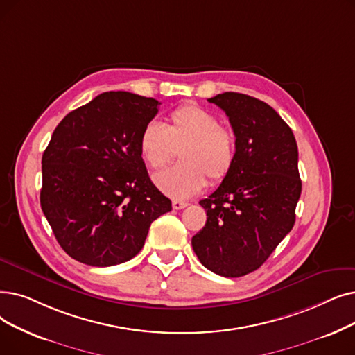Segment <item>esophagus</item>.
Listing matches in <instances>:
<instances>
[{
	"label": "esophagus",
	"instance_id": "obj_1",
	"mask_svg": "<svg viewBox=\"0 0 355 355\" xmlns=\"http://www.w3.org/2000/svg\"><path fill=\"white\" fill-rule=\"evenodd\" d=\"M187 206H189V203H186V202H181V200H173V207L175 210H181Z\"/></svg>",
	"mask_w": 355,
	"mask_h": 355
}]
</instances>
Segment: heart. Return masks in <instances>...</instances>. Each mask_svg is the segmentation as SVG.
I'll use <instances>...</instances> for the list:
<instances>
[{"mask_svg": "<svg viewBox=\"0 0 355 355\" xmlns=\"http://www.w3.org/2000/svg\"><path fill=\"white\" fill-rule=\"evenodd\" d=\"M180 149L182 162L153 177L155 186L173 198H189L211 184L222 182L236 161V137L220 126L214 113L197 104H184L168 116L166 128L148 121L139 136V152L145 164L158 169Z\"/></svg>", "mask_w": 355, "mask_h": 355, "instance_id": "heart-1", "label": "heart"}]
</instances>
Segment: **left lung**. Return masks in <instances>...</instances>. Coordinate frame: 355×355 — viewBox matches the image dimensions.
<instances>
[{
  "label": "left lung",
  "mask_w": 355,
  "mask_h": 355,
  "mask_svg": "<svg viewBox=\"0 0 355 355\" xmlns=\"http://www.w3.org/2000/svg\"><path fill=\"white\" fill-rule=\"evenodd\" d=\"M209 101L229 117L238 150L232 171L200 202L207 220L191 245L207 270L242 277L263 266L295 225L302 193L297 144L264 101L239 92Z\"/></svg>",
  "instance_id": "obj_1"
}]
</instances>
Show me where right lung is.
Here are the masks:
<instances>
[{"mask_svg": "<svg viewBox=\"0 0 355 355\" xmlns=\"http://www.w3.org/2000/svg\"><path fill=\"white\" fill-rule=\"evenodd\" d=\"M159 104L103 92L68 113L43 152L42 210L62 250L83 264L126 263L142 250L150 223L173 209L139 152L141 132Z\"/></svg>", "mask_w": 355, "mask_h": 355, "instance_id": "obj_1", "label": "right lung"}]
</instances>
